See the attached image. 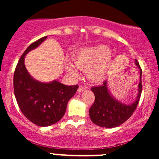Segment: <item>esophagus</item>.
<instances>
[{"label": "esophagus", "instance_id": "1", "mask_svg": "<svg viewBox=\"0 0 159 159\" xmlns=\"http://www.w3.org/2000/svg\"><path fill=\"white\" fill-rule=\"evenodd\" d=\"M86 89V88L85 87H82V86H80L79 88H78V92H83V91H84V90Z\"/></svg>", "mask_w": 159, "mask_h": 159}]
</instances>
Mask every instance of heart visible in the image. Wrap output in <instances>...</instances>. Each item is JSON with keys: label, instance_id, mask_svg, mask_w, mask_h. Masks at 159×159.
Instances as JSON below:
<instances>
[{"label": "heart", "instance_id": "b5f03b06", "mask_svg": "<svg viewBox=\"0 0 159 159\" xmlns=\"http://www.w3.org/2000/svg\"><path fill=\"white\" fill-rule=\"evenodd\" d=\"M111 51L105 46L98 45L86 48L74 54L73 65L67 63L65 68L68 75L76 78L79 70H85V75L91 82H99L106 75L111 61Z\"/></svg>", "mask_w": 159, "mask_h": 159}]
</instances>
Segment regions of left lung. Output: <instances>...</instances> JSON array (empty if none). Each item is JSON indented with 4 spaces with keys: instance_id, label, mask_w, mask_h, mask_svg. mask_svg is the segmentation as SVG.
<instances>
[{
    "instance_id": "8db88e82",
    "label": "left lung",
    "mask_w": 159,
    "mask_h": 159,
    "mask_svg": "<svg viewBox=\"0 0 159 159\" xmlns=\"http://www.w3.org/2000/svg\"><path fill=\"white\" fill-rule=\"evenodd\" d=\"M134 64L140 70V81L138 85L137 97L132 103L124 104L117 100L108 90L107 81L102 85L91 88V91L95 96V100L90 108L89 115L94 124L107 129L118 127L127 121L136 109L142 94V72L136 59L134 60Z\"/></svg>"
}]
</instances>
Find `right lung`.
<instances>
[{
	"label": "right lung",
	"mask_w": 159,
	"mask_h": 159,
	"mask_svg": "<svg viewBox=\"0 0 159 159\" xmlns=\"http://www.w3.org/2000/svg\"><path fill=\"white\" fill-rule=\"evenodd\" d=\"M47 39L43 37L25 50L18 61L14 75V95L22 113L29 121L41 127L55 124L65 113L68 101L78 90L77 85H65L57 80L41 82L32 78L25 65L29 51Z\"/></svg>",
	"instance_id": "add662e5"
}]
</instances>
